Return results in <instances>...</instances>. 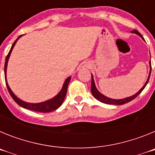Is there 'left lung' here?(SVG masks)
Segmentation results:
<instances>
[{
    "label": "left lung",
    "mask_w": 155,
    "mask_h": 155,
    "mask_svg": "<svg viewBox=\"0 0 155 155\" xmlns=\"http://www.w3.org/2000/svg\"><path fill=\"white\" fill-rule=\"evenodd\" d=\"M132 32H134V33L137 34V35H139L141 37L142 39H143V37L142 36V35L140 33L139 31H137V30H133ZM150 74H149V77L148 78H147V81H146V83H145V84L143 85V87H142L141 89L139 91H138L137 93L136 94H134V95H133V96L131 97H128V98H124V99H112V98H107V97H105V95H103L102 94H101V93L99 92V91L97 90L96 87H95V85H94V79H93V77L92 75H91V93H92L93 96L94 97V98H96V99H98V101H100V102H103V103H105V104H112V105H124V104H126L127 103V102H130V101H132L133 99H134V98H136L138 94H140V93L142 91H143V89H144V87H146V85H147V82H148L149 81V78H150V72H151V64H150Z\"/></svg>",
    "instance_id": "left-lung-1"
}]
</instances>
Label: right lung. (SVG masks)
Segmentation results:
<instances>
[{
	"label": "right lung",
	"mask_w": 155,
	"mask_h": 155,
	"mask_svg": "<svg viewBox=\"0 0 155 155\" xmlns=\"http://www.w3.org/2000/svg\"><path fill=\"white\" fill-rule=\"evenodd\" d=\"M21 36V35H19V36L17 38V39L15 41V42H14L13 45L12 46L10 51H9L8 54L7 55L6 60H5V79H6V71H7V65H8V59H9V57H10V54L11 53H12V49H13L14 46L15 45L17 40ZM70 80H71V77H69V78H68L66 79L61 91H60L59 94H57V95H56L54 98H52V99L50 100H48V101H46V102H41V103H36V104L27 103V102H23V101L20 100L19 98H18L14 94V93L12 92V91L11 90L9 86H8V83H7V80H5V81H6L7 87H8V91H9V93H10L11 96H12V98H13L14 101H15L18 105H19L20 106H21V107L25 108V109H29V110H32V111H35V112H39V113H50V112H52V111H54L57 109H58V108L61 105V104L63 103L64 98H65L66 96V94H67V91H68V84H69Z\"/></svg>",
	"instance_id": "add662e5"
}]
</instances>
